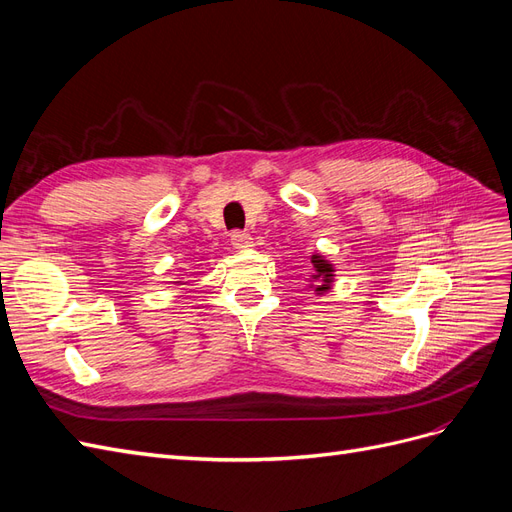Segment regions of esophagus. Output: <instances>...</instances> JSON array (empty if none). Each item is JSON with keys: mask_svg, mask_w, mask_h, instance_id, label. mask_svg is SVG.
Listing matches in <instances>:
<instances>
[{"mask_svg": "<svg viewBox=\"0 0 512 512\" xmlns=\"http://www.w3.org/2000/svg\"><path fill=\"white\" fill-rule=\"evenodd\" d=\"M230 245L235 247V250H247V247L254 245V239L247 235V232H241V230H235L230 235Z\"/></svg>", "mask_w": 512, "mask_h": 512, "instance_id": "esophagus-1", "label": "esophagus"}]
</instances>
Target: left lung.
<instances>
[{
  "instance_id": "1",
  "label": "left lung",
  "mask_w": 512,
  "mask_h": 512,
  "mask_svg": "<svg viewBox=\"0 0 512 512\" xmlns=\"http://www.w3.org/2000/svg\"><path fill=\"white\" fill-rule=\"evenodd\" d=\"M335 282V267L333 262L322 254H312V275H309V288H314L318 297L331 292Z\"/></svg>"
}]
</instances>
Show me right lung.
<instances>
[{
  "instance_id": "add662e5",
  "label": "right lung",
  "mask_w": 512,
  "mask_h": 512,
  "mask_svg": "<svg viewBox=\"0 0 512 512\" xmlns=\"http://www.w3.org/2000/svg\"><path fill=\"white\" fill-rule=\"evenodd\" d=\"M173 284H177V286H179V284H181V277H177V282H173Z\"/></svg>"
}]
</instances>
